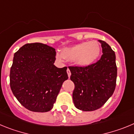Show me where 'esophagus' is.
Masks as SVG:
<instances>
[{
  "instance_id": "obj_1",
  "label": "esophagus",
  "mask_w": 134,
  "mask_h": 134,
  "mask_svg": "<svg viewBox=\"0 0 134 134\" xmlns=\"http://www.w3.org/2000/svg\"><path fill=\"white\" fill-rule=\"evenodd\" d=\"M67 75H68L69 78L70 76H71V71H70L69 69H67Z\"/></svg>"
}]
</instances>
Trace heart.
I'll return each instance as SVG.
<instances>
[{"instance_id":"heart-1","label":"heart","mask_w":134,"mask_h":134,"mask_svg":"<svg viewBox=\"0 0 134 134\" xmlns=\"http://www.w3.org/2000/svg\"><path fill=\"white\" fill-rule=\"evenodd\" d=\"M100 53V46L97 41L83 42L71 47L63 49L62 54L58 53L57 57L59 60L64 58L74 61L77 65L86 67L96 61Z\"/></svg>"}]
</instances>
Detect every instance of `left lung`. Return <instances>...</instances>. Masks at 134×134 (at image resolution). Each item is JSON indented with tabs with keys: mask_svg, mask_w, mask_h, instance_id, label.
Instances as JSON below:
<instances>
[{
	"mask_svg": "<svg viewBox=\"0 0 134 134\" xmlns=\"http://www.w3.org/2000/svg\"><path fill=\"white\" fill-rule=\"evenodd\" d=\"M101 59L86 67L69 66L70 79L75 84L73 100L77 109L85 111L99 109L113 95L116 85L115 52L105 41Z\"/></svg>",
	"mask_w": 134,
	"mask_h": 134,
	"instance_id": "left-lung-1",
	"label": "left lung"
}]
</instances>
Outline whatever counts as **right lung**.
I'll return each mask as SVG.
<instances>
[{
    "label": "right lung",
    "mask_w": 134,
    "mask_h": 134,
    "mask_svg": "<svg viewBox=\"0 0 134 134\" xmlns=\"http://www.w3.org/2000/svg\"><path fill=\"white\" fill-rule=\"evenodd\" d=\"M55 56L54 48L40 43L25 44L14 53L10 88L20 104L29 110L50 111L63 83L68 79L67 67L54 65Z\"/></svg>",
    "instance_id": "right-lung-1"
}]
</instances>
